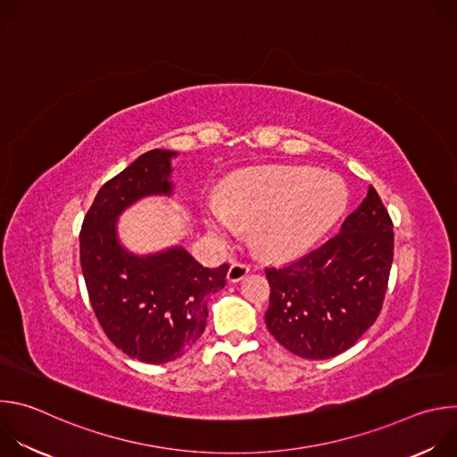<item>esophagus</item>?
Returning <instances> with one entry per match:
<instances>
[{
    "instance_id": "esophagus-1",
    "label": "esophagus",
    "mask_w": 457,
    "mask_h": 457,
    "mask_svg": "<svg viewBox=\"0 0 457 457\" xmlns=\"http://www.w3.org/2000/svg\"><path fill=\"white\" fill-rule=\"evenodd\" d=\"M247 273H249V268H247L245 264L233 262V264L229 266V271H228V280H229L231 284H237V282H240L242 278H245Z\"/></svg>"
}]
</instances>
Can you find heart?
<instances>
[{
    "instance_id": "heart-1",
    "label": "heart",
    "mask_w": 457,
    "mask_h": 457,
    "mask_svg": "<svg viewBox=\"0 0 457 457\" xmlns=\"http://www.w3.org/2000/svg\"><path fill=\"white\" fill-rule=\"evenodd\" d=\"M347 206L345 182L303 166H262L231 182L206 206L210 233L229 242L252 226L254 247L275 260L309 251L331 231Z\"/></svg>"
}]
</instances>
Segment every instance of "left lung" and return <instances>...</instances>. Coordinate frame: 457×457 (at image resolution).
Returning a JSON list of instances; mask_svg holds the SVG:
<instances>
[{
	"label": "left lung",
	"instance_id": "1",
	"mask_svg": "<svg viewBox=\"0 0 457 457\" xmlns=\"http://www.w3.org/2000/svg\"><path fill=\"white\" fill-rule=\"evenodd\" d=\"M393 256V220L369 186L337 237L291 264L266 270L270 333L307 360L347 351L381 311Z\"/></svg>",
	"mask_w": 457,
	"mask_h": 457
}]
</instances>
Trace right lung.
Returning a JSON list of instances; mask_svg holds the SVG:
<instances>
[{"label": "right lung", "mask_w": 457, "mask_h": 457, "mask_svg": "<svg viewBox=\"0 0 457 457\" xmlns=\"http://www.w3.org/2000/svg\"><path fill=\"white\" fill-rule=\"evenodd\" d=\"M150 150L96 195L79 233L81 270L103 331L129 358L166 363L203 337L208 296L226 286L228 264L204 268L182 245L136 254L117 233L119 215L145 197H171V159Z\"/></svg>", "instance_id": "obj_1"}]
</instances>
